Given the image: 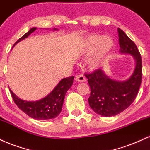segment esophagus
I'll list each match as a JSON object with an SVG mask.
<instances>
[{
  "mask_svg": "<svg viewBox=\"0 0 150 150\" xmlns=\"http://www.w3.org/2000/svg\"><path fill=\"white\" fill-rule=\"evenodd\" d=\"M86 80V77L83 74L77 75L76 76V81L78 82H85Z\"/></svg>",
  "mask_w": 150,
  "mask_h": 150,
  "instance_id": "obj_1",
  "label": "esophagus"
}]
</instances>
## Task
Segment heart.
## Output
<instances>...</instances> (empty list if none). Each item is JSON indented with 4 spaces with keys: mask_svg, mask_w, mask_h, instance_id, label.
<instances>
[{
    "mask_svg": "<svg viewBox=\"0 0 150 150\" xmlns=\"http://www.w3.org/2000/svg\"><path fill=\"white\" fill-rule=\"evenodd\" d=\"M114 45L110 37L99 33H93L84 39L80 48L82 57H88V66L92 69L100 68L106 60Z\"/></svg>",
    "mask_w": 150,
    "mask_h": 150,
    "instance_id": "1",
    "label": "heart"
}]
</instances>
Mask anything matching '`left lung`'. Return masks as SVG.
<instances>
[{"label":"left lung","mask_w":150,"mask_h":150,"mask_svg":"<svg viewBox=\"0 0 150 150\" xmlns=\"http://www.w3.org/2000/svg\"><path fill=\"white\" fill-rule=\"evenodd\" d=\"M117 31L119 52L131 54L135 59L133 74L126 81H117L107 76L101 69L85 74L91 88L90 107L105 117L117 115L128 108L136 98L142 82V58L138 47L122 30L118 28Z\"/></svg>","instance_id":"8db88e82"}]
</instances>
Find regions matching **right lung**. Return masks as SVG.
<instances>
[{
    "label": "right lung",
    "mask_w": 150,
    "mask_h": 150,
    "mask_svg": "<svg viewBox=\"0 0 150 150\" xmlns=\"http://www.w3.org/2000/svg\"><path fill=\"white\" fill-rule=\"evenodd\" d=\"M36 30V27L31 28L14 44L13 46L19 41L27 38ZM54 30H57V29H54ZM74 79V76L62 79L47 96L37 101L30 102L22 100L16 96L10 89V92L17 106L29 117L38 120L54 119L60 114L65 95L73 84Z\"/></svg>",
    "instance_id": "obj_1"
}]
</instances>
